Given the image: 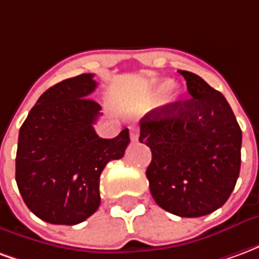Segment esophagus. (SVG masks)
<instances>
[{
    "label": "esophagus",
    "instance_id": "34e87169",
    "mask_svg": "<svg viewBox=\"0 0 259 259\" xmlns=\"http://www.w3.org/2000/svg\"><path fill=\"white\" fill-rule=\"evenodd\" d=\"M130 140L133 141V143L139 140V127H136V126L130 127Z\"/></svg>",
    "mask_w": 259,
    "mask_h": 259
}]
</instances>
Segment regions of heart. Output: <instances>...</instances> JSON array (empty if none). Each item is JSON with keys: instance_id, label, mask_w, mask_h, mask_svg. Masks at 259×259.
<instances>
[{"instance_id": "1", "label": "heart", "mask_w": 259, "mask_h": 259, "mask_svg": "<svg viewBox=\"0 0 259 259\" xmlns=\"http://www.w3.org/2000/svg\"><path fill=\"white\" fill-rule=\"evenodd\" d=\"M169 85L168 81H161V83H158V84H155L154 87H151L150 90H147L143 96L140 97L141 101H148V100H151L152 97H155L157 94H159L161 91L165 90L166 87Z\"/></svg>"}]
</instances>
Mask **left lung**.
Segmentation results:
<instances>
[{
  "instance_id": "left-lung-1",
  "label": "left lung",
  "mask_w": 259,
  "mask_h": 259,
  "mask_svg": "<svg viewBox=\"0 0 259 259\" xmlns=\"http://www.w3.org/2000/svg\"><path fill=\"white\" fill-rule=\"evenodd\" d=\"M191 96L157 108L140 120L150 147L147 168L154 200L165 211L198 218L232 194L241 163V129L226 98L198 74L179 70Z\"/></svg>"
}]
</instances>
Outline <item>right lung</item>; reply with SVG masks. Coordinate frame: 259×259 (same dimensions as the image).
Masks as SVG:
<instances>
[{
  "instance_id": "right-lung-1",
  "label": "right lung",
  "mask_w": 259,
  "mask_h": 259,
  "mask_svg": "<svg viewBox=\"0 0 259 259\" xmlns=\"http://www.w3.org/2000/svg\"><path fill=\"white\" fill-rule=\"evenodd\" d=\"M93 73L62 80L37 100L19 130L16 185L27 208L53 225H77L98 209L100 176L109 161L120 159L129 130L101 139L93 124L100 104Z\"/></svg>"
}]
</instances>
